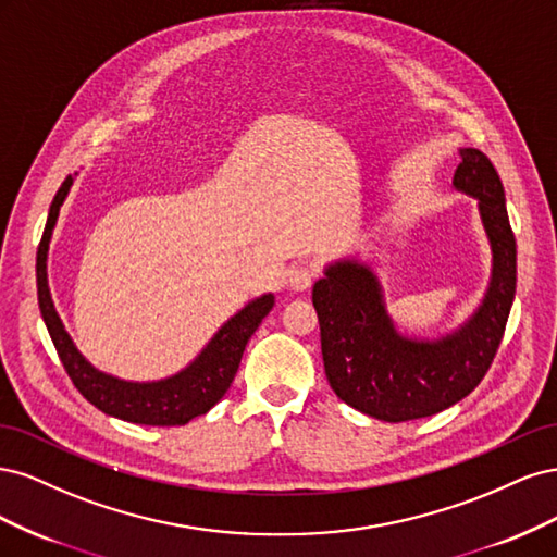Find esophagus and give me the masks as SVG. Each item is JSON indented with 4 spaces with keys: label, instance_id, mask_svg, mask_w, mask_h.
<instances>
[{
    "label": "esophagus",
    "instance_id": "34e87169",
    "mask_svg": "<svg viewBox=\"0 0 557 557\" xmlns=\"http://www.w3.org/2000/svg\"><path fill=\"white\" fill-rule=\"evenodd\" d=\"M315 278H318L315 267H311V264H299V267H293V269H290V274H288V285H290L293 290L301 293V290L311 288Z\"/></svg>",
    "mask_w": 557,
    "mask_h": 557
}]
</instances>
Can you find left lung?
Here are the masks:
<instances>
[{
  "instance_id": "1",
  "label": "left lung",
  "mask_w": 557,
  "mask_h": 557,
  "mask_svg": "<svg viewBox=\"0 0 557 557\" xmlns=\"http://www.w3.org/2000/svg\"><path fill=\"white\" fill-rule=\"evenodd\" d=\"M453 185L479 199L493 246L491 290L458 334L436 344L401 339L367 267L339 262L313 285L332 391L348 407L387 423L434 416L467 397L491 369L507 330L516 295V237L499 174L481 150L462 148Z\"/></svg>"
}]
</instances>
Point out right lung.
<instances>
[{"mask_svg": "<svg viewBox=\"0 0 557 557\" xmlns=\"http://www.w3.org/2000/svg\"><path fill=\"white\" fill-rule=\"evenodd\" d=\"M72 176H66L55 193L53 205L48 211V221L44 227V237L37 248V293H39V309L44 323L48 327L50 339L60 356L64 372L70 374L76 391L86 397L92 407L115 416L127 423L137 425H185L195 416L207 413L213 404L223 399L227 387L237 374L246 344L262 323V318L272 311L274 295H262L260 299L250 301L246 309L223 325L211 344L201 350V356L174 379L160 383H125L113 376L99 374L81 352L74 348L70 334L64 332L60 318L55 313L53 299L48 293L46 281V252L50 234H53L55 221L62 201L70 193Z\"/></svg>", "mask_w": 557, "mask_h": 557, "instance_id": "add662e5", "label": "right lung"}]
</instances>
